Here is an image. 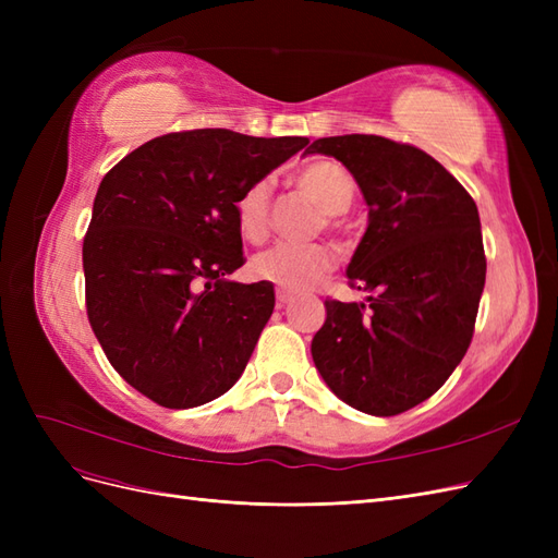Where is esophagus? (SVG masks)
Masks as SVG:
<instances>
[{
	"label": "esophagus",
	"instance_id": "1",
	"mask_svg": "<svg viewBox=\"0 0 558 558\" xmlns=\"http://www.w3.org/2000/svg\"><path fill=\"white\" fill-rule=\"evenodd\" d=\"M291 300H293V295H291V293H286V291H277V307L289 305Z\"/></svg>",
	"mask_w": 558,
	"mask_h": 558
}]
</instances>
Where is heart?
<instances>
[{
	"instance_id": "obj_1",
	"label": "heart",
	"mask_w": 558,
	"mask_h": 558,
	"mask_svg": "<svg viewBox=\"0 0 558 558\" xmlns=\"http://www.w3.org/2000/svg\"><path fill=\"white\" fill-rule=\"evenodd\" d=\"M295 185L316 207L328 214V223H335L337 214H344L356 185L340 162L314 160L295 174ZM238 228L248 242H263L269 232V183L256 181L238 199ZM337 265L335 251L326 244H277L258 253L251 260V275L279 286L281 291H310L332 272Z\"/></svg>"
}]
</instances>
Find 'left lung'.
<instances>
[{
	"label": "left lung",
	"instance_id": "8db88e82",
	"mask_svg": "<svg viewBox=\"0 0 558 558\" xmlns=\"http://www.w3.org/2000/svg\"><path fill=\"white\" fill-rule=\"evenodd\" d=\"M367 202L347 267L367 302L326 300L312 359L353 410L396 416L440 388L465 356L486 279L475 199L426 150L377 134L316 140Z\"/></svg>",
	"mask_w": 558,
	"mask_h": 558
}]
</instances>
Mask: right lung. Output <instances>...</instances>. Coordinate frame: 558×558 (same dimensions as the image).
Wrapping results in <instances>:
<instances>
[{
	"label": "right lung",
	"instance_id": "obj_1",
	"mask_svg": "<svg viewBox=\"0 0 558 558\" xmlns=\"http://www.w3.org/2000/svg\"><path fill=\"white\" fill-rule=\"evenodd\" d=\"M310 144L223 128L170 132L107 172L83 238L86 310L109 363L170 410L238 381L275 310L269 281L238 283V199Z\"/></svg>",
	"mask_w": 558,
	"mask_h": 558
}]
</instances>
